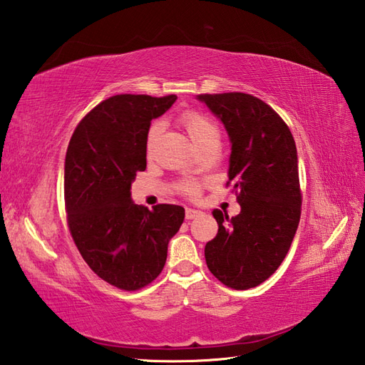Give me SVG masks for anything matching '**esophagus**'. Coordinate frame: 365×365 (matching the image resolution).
I'll return each instance as SVG.
<instances>
[{"mask_svg":"<svg viewBox=\"0 0 365 365\" xmlns=\"http://www.w3.org/2000/svg\"><path fill=\"white\" fill-rule=\"evenodd\" d=\"M200 214L201 212H200V210H197V209H192V207L185 209V218H187V220H193V218L198 217Z\"/></svg>","mask_w":365,"mask_h":365,"instance_id":"1","label":"esophagus"}]
</instances>
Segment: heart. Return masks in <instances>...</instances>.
Returning a JSON list of instances; mask_svg holds the SVG:
<instances>
[{
	"mask_svg": "<svg viewBox=\"0 0 365 365\" xmlns=\"http://www.w3.org/2000/svg\"><path fill=\"white\" fill-rule=\"evenodd\" d=\"M180 123L185 129V133L189 134V137L198 148L201 147V145H205L209 140L218 139V135H220V133H218V128H217L214 121L207 118L205 114H201V112H197V110L184 112L181 118H180ZM160 129H162L160 123H155L150 128V133H148V137H147V153H148V155H151L153 147H155V143H156L158 137L160 134ZM181 190L185 193V195L197 197L200 189H198L197 182L185 181V182L181 184Z\"/></svg>",
	"mask_w": 365,
	"mask_h": 365,
	"instance_id": "heart-1",
	"label": "heart"
}]
</instances>
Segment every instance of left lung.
<instances>
[{"label": "left lung", "instance_id": "1", "mask_svg": "<svg viewBox=\"0 0 365 365\" xmlns=\"http://www.w3.org/2000/svg\"><path fill=\"white\" fill-rule=\"evenodd\" d=\"M198 100L223 121L231 140L226 185L240 214L214 210L217 236L205 248L207 269L225 286L256 287L277 272L302 215L295 140L269 104L242 92L201 93Z\"/></svg>", "mask_w": 365, "mask_h": 365}]
</instances>
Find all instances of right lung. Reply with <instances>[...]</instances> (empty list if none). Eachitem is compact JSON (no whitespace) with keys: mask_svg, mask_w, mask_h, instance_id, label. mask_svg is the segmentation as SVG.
<instances>
[{"mask_svg":"<svg viewBox=\"0 0 365 365\" xmlns=\"http://www.w3.org/2000/svg\"><path fill=\"white\" fill-rule=\"evenodd\" d=\"M176 95H115L101 101L73 133L63 173L70 234L87 265L121 290L155 281L167 261L168 240L180 231L184 207L134 205L131 182L147 168L153 118Z\"/></svg>","mask_w":365,"mask_h":365,"instance_id":"obj_1","label":"right lung"}]
</instances>
